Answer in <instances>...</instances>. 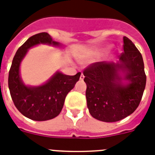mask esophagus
<instances>
[{"mask_svg":"<svg viewBox=\"0 0 155 155\" xmlns=\"http://www.w3.org/2000/svg\"><path fill=\"white\" fill-rule=\"evenodd\" d=\"M80 80H84V74H83V73L81 74V75H80Z\"/></svg>","mask_w":155,"mask_h":155,"instance_id":"34e87169","label":"esophagus"}]
</instances>
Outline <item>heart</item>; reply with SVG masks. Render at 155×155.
Returning <instances> with one entry per match:
<instances>
[{
	"instance_id": "b5f03b06",
	"label": "heart",
	"mask_w": 155,
	"mask_h": 155,
	"mask_svg": "<svg viewBox=\"0 0 155 155\" xmlns=\"http://www.w3.org/2000/svg\"><path fill=\"white\" fill-rule=\"evenodd\" d=\"M96 55H97V53H94L93 54H92V55H91V57H95Z\"/></svg>"
}]
</instances>
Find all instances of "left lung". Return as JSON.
Here are the masks:
<instances>
[{
    "label": "left lung",
    "instance_id": "left-lung-1",
    "mask_svg": "<svg viewBox=\"0 0 155 155\" xmlns=\"http://www.w3.org/2000/svg\"><path fill=\"white\" fill-rule=\"evenodd\" d=\"M123 39L124 52L119 62H96L84 71L88 110L101 121H118L132 114L146 86L141 53L128 38Z\"/></svg>",
    "mask_w": 155,
    "mask_h": 155
}]
</instances>
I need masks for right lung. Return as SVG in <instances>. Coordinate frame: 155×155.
Returning a JSON list of instances; mask_svg holds the SVG:
<instances>
[{
  "label": "right lung",
  "mask_w": 155,
  "mask_h": 155,
  "mask_svg": "<svg viewBox=\"0 0 155 155\" xmlns=\"http://www.w3.org/2000/svg\"><path fill=\"white\" fill-rule=\"evenodd\" d=\"M39 44L61 46L45 32L29 38L18 49L12 60L8 74V88L14 105L23 116L33 120L43 121L59 115L68 93L73 89L81 73L68 75L57 71L42 85H25L19 74L20 64L28 49Z\"/></svg>",
  "instance_id": "right-lung-1"
}]
</instances>
